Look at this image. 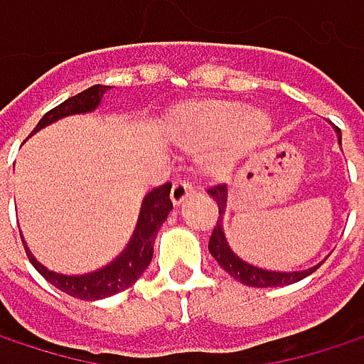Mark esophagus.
Returning <instances> with one entry per match:
<instances>
[{
    "label": "esophagus",
    "mask_w": 364,
    "mask_h": 364,
    "mask_svg": "<svg viewBox=\"0 0 364 364\" xmlns=\"http://www.w3.org/2000/svg\"><path fill=\"white\" fill-rule=\"evenodd\" d=\"M192 192H194V188H192V183H188V181H174L172 192H170V198H172V203L178 207L188 196H192Z\"/></svg>",
    "instance_id": "34e87169"
}]
</instances>
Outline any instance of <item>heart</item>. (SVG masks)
Here are the masks:
<instances>
[{
	"label": "heart",
	"mask_w": 364,
	"mask_h": 364,
	"mask_svg": "<svg viewBox=\"0 0 364 364\" xmlns=\"http://www.w3.org/2000/svg\"><path fill=\"white\" fill-rule=\"evenodd\" d=\"M272 118L261 109L242 112L237 103L196 101L178 109L170 134L190 146H209L203 157L205 172L228 176L250 159L267 140Z\"/></svg>",
	"instance_id": "obj_1"
}]
</instances>
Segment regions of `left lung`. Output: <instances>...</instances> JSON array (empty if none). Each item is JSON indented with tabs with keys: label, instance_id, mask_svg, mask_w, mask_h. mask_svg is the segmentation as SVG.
Masks as SVG:
<instances>
[{
	"label": "left lung",
	"instance_id": "1",
	"mask_svg": "<svg viewBox=\"0 0 364 364\" xmlns=\"http://www.w3.org/2000/svg\"><path fill=\"white\" fill-rule=\"evenodd\" d=\"M336 136H339V144H341V132L336 129ZM209 194L211 198L218 203V222L213 226V232L209 237V252L211 257L220 263V267L224 272H228L232 278H237L240 282L248 284V287H282V284H291V282H298L302 278H306L309 274H313L321 263L309 267V269H300V272H272V269H263V267H257L244 259H240L235 252L230 250L228 242H226V235H224V226H222V215H224V209H226V198H228V190L226 186H213L209 188Z\"/></svg>",
	"mask_w": 364,
	"mask_h": 364
}]
</instances>
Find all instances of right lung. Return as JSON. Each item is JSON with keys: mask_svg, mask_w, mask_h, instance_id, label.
Here are the masks:
<instances>
[{"mask_svg": "<svg viewBox=\"0 0 364 364\" xmlns=\"http://www.w3.org/2000/svg\"><path fill=\"white\" fill-rule=\"evenodd\" d=\"M109 90V86H90L88 90L75 95L70 99H66L64 103H60L58 107L49 109L36 124V129L32 134L41 132L43 127L73 116V114H86V112H95L101 101L103 95ZM170 188L172 183H164L155 190H151L140 207V215H138V224L132 240H129L127 248L105 267L90 272V274H82V276H66V274H58L47 269L43 263H38L34 259V255L30 252V248L25 246V252H28V259L32 261V265L36 267V272L49 280L53 287H58L60 291L77 298V300H103L109 298L114 294L124 291L144 274V269L149 267L151 259H153V244L157 237V230L161 228V224L166 222L168 213L172 211V200H170ZM23 240V237H21Z\"/></svg>", "mask_w": 364, "mask_h": 364, "instance_id": "right-lung-1", "label": "right lung"}]
</instances>
